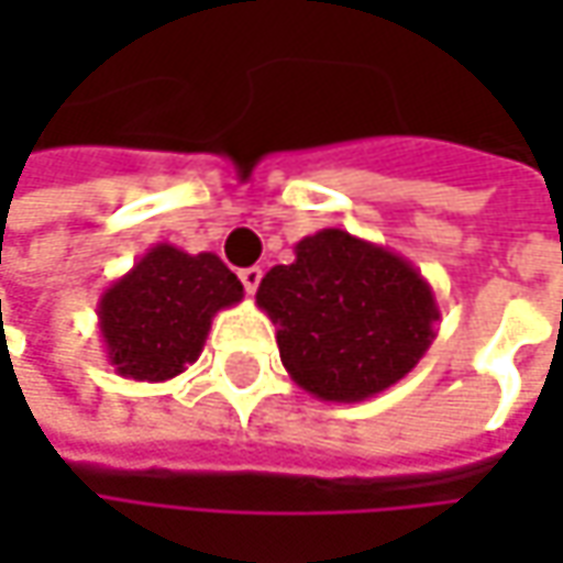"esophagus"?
Returning <instances> with one entry per match:
<instances>
[{"label": "esophagus", "mask_w": 563, "mask_h": 563, "mask_svg": "<svg viewBox=\"0 0 563 563\" xmlns=\"http://www.w3.org/2000/svg\"><path fill=\"white\" fill-rule=\"evenodd\" d=\"M260 278H263V269H260V266L241 269V285H244V291L247 294H256V288H260Z\"/></svg>", "instance_id": "34e87169"}]
</instances>
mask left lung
I'll return each instance as SVG.
<instances>
[{"label": "left lung", "mask_w": 563, "mask_h": 563, "mask_svg": "<svg viewBox=\"0 0 563 563\" xmlns=\"http://www.w3.org/2000/svg\"><path fill=\"white\" fill-rule=\"evenodd\" d=\"M256 307L275 325L288 376L335 404L398 385L442 319L432 285L410 260L344 228L297 241L294 263L263 275Z\"/></svg>", "instance_id": "left-lung-1"}]
</instances>
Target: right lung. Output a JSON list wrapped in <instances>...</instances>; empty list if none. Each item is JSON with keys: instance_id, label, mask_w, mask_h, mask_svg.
<instances>
[{"instance_id": "1", "label": "right lung", "mask_w": 563, "mask_h": 563, "mask_svg": "<svg viewBox=\"0 0 563 563\" xmlns=\"http://www.w3.org/2000/svg\"><path fill=\"white\" fill-rule=\"evenodd\" d=\"M244 300V285L216 253L156 244L97 303L99 338L121 378L168 382L203 351L212 316Z\"/></svg>"}]
</instances>
